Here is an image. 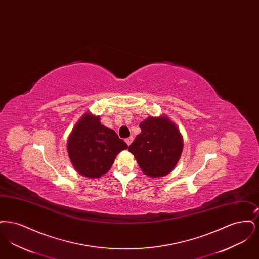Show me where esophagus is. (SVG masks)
I'll list each match as a JSON object with an SVG mask.
<instances>
[{"label": "esophagus", "instance_id": "esophagus-1", "mask_svg": "<svg viewBox=\"0 0 259 259\" xmlns=\"http://www.w3.org/2000/svg\"><path fill=\"white\" fill-rule=\"evenodd\" d=\"M133 140H134V138L131 136V137L126 138V139H125V142H126V144H127L128 146H130V145H131V143L133 142Z\"/></svg>", "mask_w": 259, "mask_h": 259}]
</instances>
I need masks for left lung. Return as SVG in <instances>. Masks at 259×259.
<instances>
[{
  "instance_id": "left-lung-1",
  "label": "left lung",
  "mask_w": 259,
  "mask_h": 259,
  "mask_svg": "<svg viewBox=\"0 0 259 259\" xmlns=\"http://www.w3.org/2000/svg\"><path fill=\"white\" fill-rule=\"evenodd\" d=\"M141 133L129 146L142 171L152 178L168 175L183 151V138L166 117H148L140 123Z\"/></svg>"
}]
</instances>
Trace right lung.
Here are the masks:
<instances>
[{"label":"right lung","instance_id":"obj_1","mask_svg":"<svg viewBox=\"0 0 259 259\" xmlns=\"http://www.w3.org/2000/svg\"><path fill=\"white\" fill-rule=\"evenodd\" d=\"M127 148L113 130L90 113L82 116L68 140V153L74 169L88 178H100L108 172L115 156Z\"/></svg>","mask_w":259,"mask_h":259}]
</instances>
